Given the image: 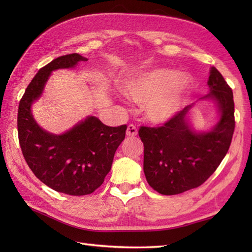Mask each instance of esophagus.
<instances>
[{
	"label": "esophagus",
	"instance_id": "esophagus-1",
	"mask_svg": "<svg viewBox=\"0 0 252 252\" xmlns=\"http://www.w3.org/2000/svg\"><path fill=\"white\" fill-rule=\"evenodd\" d=\"M126 135L127 136H136L137 135V129L135 127V126L130 125L129 126H127Z\"/></svg>",
	"mask_w": 252,
	"mask_h": 252
}]
</instances>
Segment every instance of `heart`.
Returning <instances> with one entry per match:
<instances>
[{"label": "heart", "mask_w": 252, "mask_h": 252, "mask_svg": "<svg viewBox=\"0 0 252 252\" xmlns=\"http://www.w3.org/2000/svg\"><path fill=\"white\" fill-rule=\"evenodd\" d=\"M191 85L189 74H179L170 68H154L127 79L122 84V92L142 106L146 121L164 126L183 110Z\"/></svg>", "instance_id": "obj_1"}]
</instances>
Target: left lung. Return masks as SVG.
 <instances>
[{
  "mask_svg": "<svg viewBox=\"0 0 252 252\" xmlns=\"http://www.w3.org/2000/svg\"><path fill=\"white\" fill-rule=\"evenodd\" d=\"M208 93L159 127L142 126L144 173L148 184L161 195H176L200 186L215 172L231 145L235 120L232 89L217 68H210ZM211 101L218 120L211 129L197 130L192 108L198 101Z\"/></svg>",
  "mask_w": 252,
  "mask_h": 252,
  "instance_id": "1",
  "label": "left lung"
}]
</instances>
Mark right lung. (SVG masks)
Listing matches in <instances>:
<instances>
[{
	"label": "right lung",
	"instance_id": "obj_1",
	"mask_svg": "<svg viewBox=\"0 0 252 252\" xmlns=\"http://www.w3.org/2000/svg\"><path fill=\"white\" fill-rule=\"evenodd\" d=\"M87 61L73 53L47 63L32 79L18 108L19 144L29 168L52 189L71 196L91 194L103 184L126 126H108L88 116L66 132L54 134L37 125L32 105L43 95L53 71L73 69Z\"/></svg>",
	"mask_w": 252,
	"mask_h": 252
}]
</instances>
